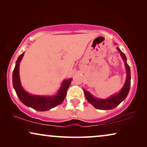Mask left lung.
I'll use <instances>...</instances> for the list:
<instances>
[{
  "label": "left lung",
  "instance_id": "left-lung-1",
  "mask_svg": "<svg viewBox=\"0 0 147 147\" xmlns=\"http://www.w3.org/2000/svg\"><path fill=\"white\" fill-rule=\"evenodd\" d=\"M117 49L124 60L126 69V82L122 90L118 94H114V95L112 96L111 97L106 98V99H100V98L94 97L89 92L86 91V90L84 89L86 98L87 99L88 102L92 104L97 109L111 110L113 109V108H115L116 106L119 105L125 99L128 95V92H129L130 87V69L129 65H128L127 62H126V57L124 53L121 51V50L118 47H117Z\"/></svg>",
  "mask_w": 147,
  "mask_h": 147
}]
</instances>
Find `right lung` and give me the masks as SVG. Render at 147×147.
<instances>
[{
  "label": "right lung",
  "instance_id": "1",
  "mask_svg": "<svg viewBox=\"0 0 147 147\" xmlns=\"http://www.w3.org/2000/svg\"><path fill=\"white\" fill-rule=\"evenodd\" d=\"M23 55L24 53L18 57L13 73V88L19 100L28 107H31L37 111H47L61 104L65 99L67 89L71 84L72 78L65 80L62 82L57 94L55 96H45L31 95L27 93L23 89L21 86V81H20L19 64L23 57Z\"/></svg>",
  "mask_w": 147,
  "mask_h": 147
}]
</instances>
